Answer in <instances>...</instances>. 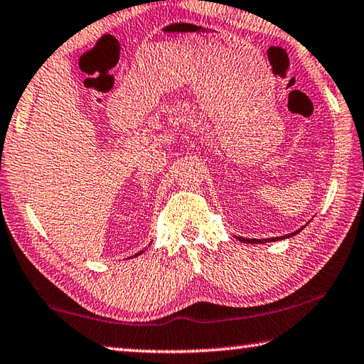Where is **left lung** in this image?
<instances>
[{"label": "left lung", "instance_id": "1", "mask_svg": "<svg viewBox=\"0 0 364 364\" xmlns=\"http://www.w3.org/2000/svg\"><path fill=\"white\" fill-rule=\"evenodd\" d=\"M304 230L302 228H299V230H296L294 233H289L286 235V237H277V238H265V240H256V238H241V237H237L240 241H243V243H252V245H260V243H267V241H278V240H284V238H289V237H294V235H297L299 232Z\"/></svg>", "mask_w": 364, "mask_h": 364}]
</instances>
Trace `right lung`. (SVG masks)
Masks as SVG:
<instances>
[{"mask_svg": "<svg viewBox=\"0 0 364 364\" xmlns=\"http://www.w3.org/2000/svg\"><path fill=\"white\" fill-rule=\"evenodd\" d=\"M140 254H142V251H140V252H137V254H134V257H137V256H140Z\"/></svg>", "mask_w": 364, "mask_h": 364, "instance_id": "right-lung-1", "label": "right lung"}]
</instances>
